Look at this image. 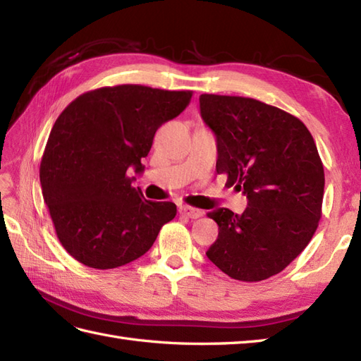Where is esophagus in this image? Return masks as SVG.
<instances>
[{
	"label": "esophagus",
	"instance_id": "1",
	"mask_svg": "<svg viewBox=\"0 0 361 361\" xmlns=\"http://www.w3.org/2000/svg\"><path fill=\"white\" fill-rule=\"evenodd\" d=\"M180 214L183 217H188V219H198L203 216V212L197 208H192V206H188V204H183L180 206Z\"/></svg>",
	"mask_w": 361,
	"mask_h": 361
}]
</instances>
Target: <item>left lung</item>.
<instances>
[{"label":"left lung","instance_id":"8db88e82","mask_svg":"<svg viewBox=\"0 0 361 361\" xmlns=\"http://www.w3.org/2000/svg\"><path fill=\"white\" fill-rule=\"evenodd\" d=\"M200 114L216 135L217 173L248 198L240 216L226 208L208 214L219 237L206 256L233 279H268L318 228L324 169L317 144L298 118L256 99L202 94Z\"/></svg>","mask_w":361,"mask_h":361}]
</instances>
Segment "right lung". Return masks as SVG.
<instances>
[{
  "label": "right lung",
  "mask_w": 361,
  "mask_h": 361,
  "mask_svg": "<svg viewBox=\"0 0 361 361\" xmlns=\"http://www.w3.org/2000/svg\"><path fill=\"white\" fill-rule=\"evenodd\" d=\"M192 91L118 85L88 91L54 124L40 183L60 243L80 264L109 270L141 257L176 216L149 202L128 171L142 173L157 130L178 116Z\"/></svg>",
  "instance_id": "add662e5"
}]
</instances>
